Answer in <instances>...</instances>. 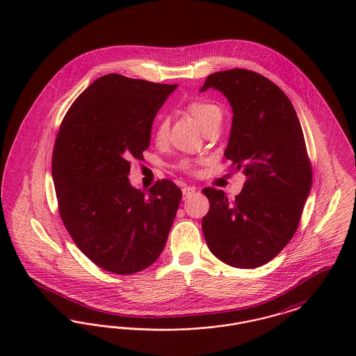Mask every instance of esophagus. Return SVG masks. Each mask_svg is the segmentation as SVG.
Here are the masks:
<instances>
[{"mask_svg": "<svg viewBox=\"0 0 356 356\" xmlns=\"http://www.w3.org/2000/svg\"><path fill=\"white\" fill-rule=\"evenodd\" d=\"M195 192H196V188H195V186H184V188H183V196H184V200L188 199L189 196H192Z\"/></svg>", "mask_w": 356, "mask_h": 356, "instance_id": "34e87169", "label": "esophagus"}]
</instances>
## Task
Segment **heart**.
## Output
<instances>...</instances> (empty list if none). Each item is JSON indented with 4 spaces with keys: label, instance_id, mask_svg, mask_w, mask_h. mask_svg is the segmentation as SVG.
<instances>
[{
    "label": "heart",
    "instance_id": "heart-1",
    "mask_svg": "<svg viewBox=\"0 0 356 356\" xmlns=\"http://www.w3.org/2000/svg\"><path fill=\"white\" fill-rule=\"evenodd\" d=\"M186 112L199 122L203 131H207L212 125L220 124L222 112L221 108L216 102L207 100V99H193L186 105ZM168 135V121L165 119H159L156 121L153 138L157 144H161L167 140ZM183 167L188 168L189 163L184 161Z\"/></svg>",
    "mask_w": 356,
    "mask_h": 356
}]
</instances>
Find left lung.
<instances>
[{
	"instance_id": "obj_1",
	"label": "left lung",
	"mask_w": 356,
	"mask_h": 356,
	"mask_svg": "<svg viewBox=\"0 0 356 356\" xmlns=\"http://www.w3.org/2000/svg\"><path fill=\"white\" fill-rule=\"evenodd\" d=\"M232 108L225 159L247 181L235 200L204 188L209 211L202 220L211 252L236 268L260 267L295 235L312 186L302 125L286 93L264 76L229 69L207 77Z\"/></svg>"
}]
</instances>
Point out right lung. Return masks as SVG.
Wrapping results in <instances>:
<instances>
[{
  "mask_svg": "<svg viewBox=\"0 0 356 356\" xmlns=\"http://www.w3.org/2000/svg\"><path fill=\"white\" fill-rule=\"evenodd\" d=\"M176 88L105 74L76 99L60 125L51 157L60 216L80 251L105 271H143L165 247L180 188L161 180L145 193L128 175Z\"/></svg>",
  "mask_w": 356,
  "mask_h": 356,
  "instance_id": "add662e5",
  "label": "right lung"
}]
</instances>
